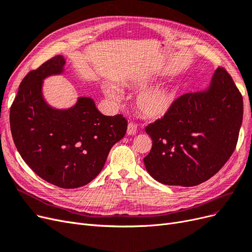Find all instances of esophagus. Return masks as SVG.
I'll return each instance as SVG.
<instances>
[{
    "label": "esophagus",
    "mask_w": 252,
    "mask_h": 252,
    "mask_svg": "<svg viewBox=\"0 0 252 252\" xmlns=\"http://www.w3.org/2000/svg\"><path fill=\"white\" fill-rule=\"evenodd\" d=\"M136 131H137V125L134 123H129L127 125V129H126L127 135H134Z\"/></svg>",
    "instance_id": "esophagus-1"
}]
</instances>
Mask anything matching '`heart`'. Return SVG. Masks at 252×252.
<instances>
[{"mask_svg":"<svg viewBox=\"0 0 252 252\" xmlns=\"http://www.w3.org/2000/svg\"><path fill=\"white\" fill-rule=\"evenodd\" d=\"M104 92L110 99L118 101L123 97L120 89L113 84L104 85ZM173 93L164 89L150 90L141 93L137 98V108L141 114L151 118H158L165 115L172 107Z\"/></svg>","mask_w":252,"mask_h":252,"instance_id":"heart-1","label":"heart"}]
</instances>
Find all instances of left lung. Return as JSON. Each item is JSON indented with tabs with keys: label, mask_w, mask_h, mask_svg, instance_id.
Instances as JSON below:
<instances>
[{
	"label": "left lung",
	"mask_w": 252,
	"mask_h": 252,
	"mask_svg": "<svg viewBox=\"0 0 252 252\" xmlns=\"http://www.w3.org/2000/svg\"><path fill=\"white\" fill-rule=\"evenodd\" d=\"M242 120V94L219 67L207 91L179 96L165 115L145 126L153 145L144 165L163 184L189 188L205 182L232 155Z\"/></svg>",
	"instance_id": "1"
}]
</instances>
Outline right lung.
Masks as SVG:
<instances>
[{"mask_svg":"<svg viewBox=\"0 0 252 252\" xmlns=\"http://www.w3.org/2000/svg\"><path fill=\"white\" fill-rule=\"evenodd\" d=\"M63 64L56 55L24 77L10 108V129L20 155L37 176L62 189H76L101 172L111 148L126 135L127 120L102 115L89 97L66 111L49 107L43 79L63 72Z\"/></svg>","mask_w":252,"mask_h":252,"instance_id":"obj_1","label":"right lung"}]
</instances>
